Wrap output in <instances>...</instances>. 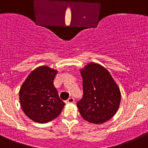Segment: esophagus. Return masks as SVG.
<instances>
[{"label":"esophagus","instance_id":"obj_1","mask_svg":"<svg viewBox=\"0 0 148 148\" xmlns=\"http://www.w3.org/2000/svg\"><path fill=\"white\" fill-rule=\"evenodd\" d=\"M74 101H75V100H74V98H73V97H69V98L67 100L66 103H74Z\"/></svg>","mask_w":148,"mask_h":148}]
</instances>
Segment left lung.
Segmentation results:
<instances>
[{
  "label": "left lung",
  "mask_w": 148,
  "mask_h": 148,
  "mask_svg": "<svg viewBox=\"0 0 148 148\" xmlns=\"http://www.w3.org/2000/svg\"><path fill=\"white\" fill-rule=\"evenodd\" d=\"M79 71L84 94L77 103L79 113L89 123L102 124L119 109L120 89L110 72L99 63L90 62Z\"/></svg>",
  "instance_id": "left-lung-1"
}]
</instances>
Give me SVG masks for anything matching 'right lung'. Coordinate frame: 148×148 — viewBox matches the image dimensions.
<instances>
[{
    "mask_svg": "<svg viewBox=\"0 0 148 148\" xmlns=\"http://www.w3.org/2000/svg\"><path fill=\"white\" fill-rule=\"evenodd\" d=\"M57 73L47 66L37 67L19 89V102L23 113L35 123H48L56 119L63 109L65 103L53 86Z\"/></svg>",
    "mask_w": 148,
    "mask_h": 148,
    "instance_id": "right-lung-1",
    "label": "right lung"
}]
</instances>
